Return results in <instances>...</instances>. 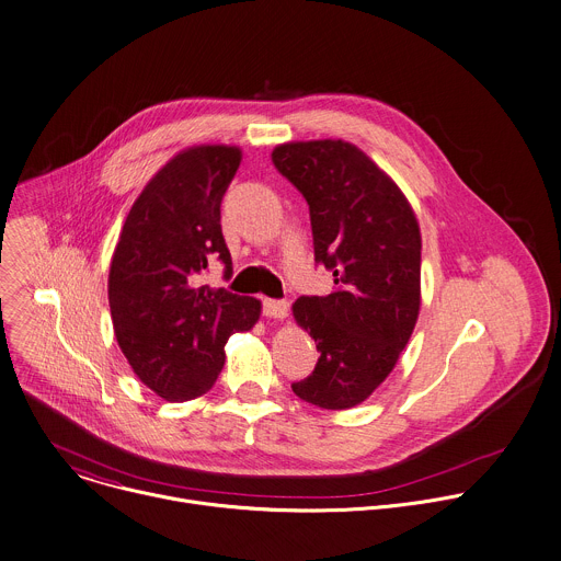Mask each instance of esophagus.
<instances>
[{
	"mask_svg": "<svg viewBox=\"0 0 561 561\" xmlns=\"http://www.w3.org/2000/svg\"><path fill=\"white\" fill-rule=\"evenodd\" d=\"M264 314L273 319L288 317V301L286 299H264Z\"/></svg>",
	"mask_w": 561,
	"mask_h": 561,
	"instance_id": "obj_1",
	"label": "esophagus"
}]
</instances>
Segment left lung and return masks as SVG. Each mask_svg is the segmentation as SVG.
Instances as JSON below:
<instances>
[{
    "label": "left lung",
    "instance_id": "1",
    "mask_svg": "<svg viewBox=\"0 0 561 561\" xmlns=\"http://www.w3.org/2000/svg\"><path fill=\"white\" fill-rule=\"evenodd\" d=\"M273 164L308 202L314 262L335 277L331 295L293 304L319 351L293 392L327 411L353 409L390 375L417 324L420 224L404 193L355 144H279Z\"/></svg>",
    "mask_w": 561,
    "mask_h": 561
}]
</instances>
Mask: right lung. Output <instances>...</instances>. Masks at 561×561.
Listing matches in <instances>:
<instances>
[{
	"label": "right lung",
	"instance_id": "1",
	"mask_svg": "<svg viewBox=\"0 0 561 561\" xmlns=\"http://www.w3.org/2000/svg\"><path fill=\"white\" fill-rule=\"evenodd\" d=\"M242 150L202 144L178 152L135 199L108 273L117 344L133 373L167 402L208 392L224 368L232 333L255 327V297L210 288L213 260L232 275L221 234V197Z\"/></svg>",
	"mask_w": 561,
	"mask_h": 561
}]
</instances>
